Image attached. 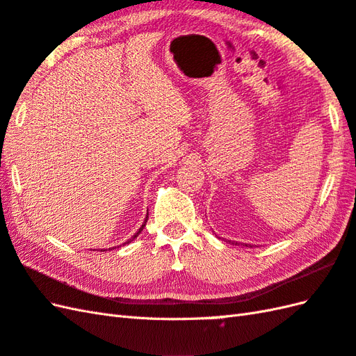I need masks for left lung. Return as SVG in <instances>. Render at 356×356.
Wrapping results in <instances>:
<instances>
[{
	"mask_svg": "<svg viewBox=\"0 0 356 356\" xmlns=\"http://www.w3.org/2000/svg\"><path fill=\"white\" fill-rule=\"evenodd\" d=\"M236 244H238V243H236ZM245 245H247V244H245Z\"/></svg>",
	"mask_w": 356,
	"mask_h": 356,
	"instance_id": "left-lung-1",
	"label": "left lung"
}]
</instances>
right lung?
<instances>
[{
    "label": "right lung",
    "mask_w": 356,
    "mask_h": 356,
    "mask_svg": "<svg viewBox=\"0 0 356 356\" xmlns=\"http://www.w3.org/2000/svg\"><path fill=\"white\" fill-rule=\"evenodd\" d=\"M147 220H148V209H147V217H145V220H144V222H143V226H140L139 227V230H138V232L134 235V236H131L130 239H127V243H124V244H129V243H131V241H134V239L140 234V232H143V229L145 227V222H147ZM112 249H113V247H112ZM112 249H109V250H112ZM102 252H104V250H102Z\"/></svg>",
    "instance_id": "right-lung-1"
}]
</instances>
